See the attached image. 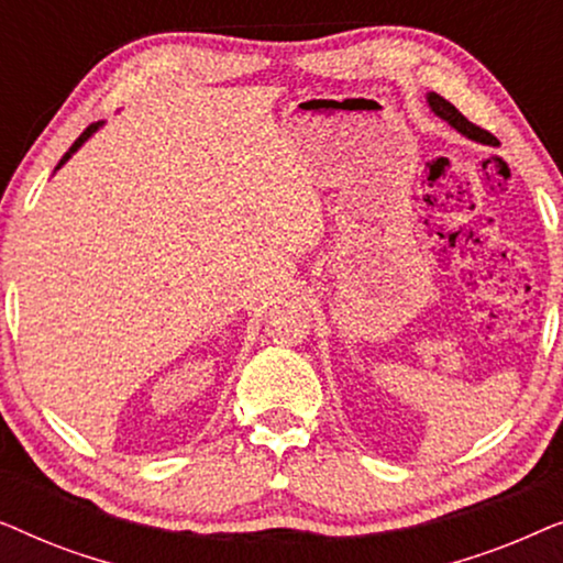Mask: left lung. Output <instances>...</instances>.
Listing matches in <instances>:
<instances>
[{
	"label": "left lung",
	"mask_w": 563,
	"mask_h": 563,
	"mask_svg": "<svg viewBox=\"0 0 563 563\" xmlns=\"http://www.w3.org/2000/svg\"><path fill=\"white\" fill-rule=\"evenodd\" d=\"M428 104H430V110H433L438 118L441 120H445L449 122L451 128H456L461 135H466V137H472V141H476V143H484V145H497V137L492 135V133H487V130H482L479 125H474V122H468L464 114H461L456 107H453L449 99H443L441 95H435V91H430L428 95Z\"/></svg>",
	"instance_id": "obj_1"
}]
</instances>
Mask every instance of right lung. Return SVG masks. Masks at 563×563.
Masks as SVG:
<instances>
[{
  "label": "right lung",
  "instance_id": "1",
  "mask_svg": "<svg viewBox=\"0 0 563 563\" xmlns=\"http://www.w3.org/2000/svg\"><path fill=\"white\" fill-rule=\"evenodd\" d=\"M99 125H102V122H91V125H89L87 130H84V133H81L79 137H76V141H74V145H71V148H68V153H66V156H64V158H60V164H58L56 168H60V166H64V164H66V161H68V158H71V153H76V151H79V148H81V145H84V141H89V135H95V133H97V130H99Z\"/></svg>",
  "mask_w": 563,
  "mask_h": 563
}]
</instances>
